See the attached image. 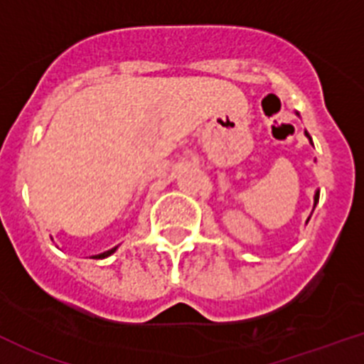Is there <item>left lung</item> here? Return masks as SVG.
Returning <instances> with one entry per match:
<instances>
[{
    "label": "left lung",
    "instance_id": "1",
    "mask_svg": "<svg viewBox=\"0 0 364 364\" xmlns=\"http://www.w3.org/2000/svg\"><path fill=\"white\" fill-rule=\"evenodd\" d=\"M304 134H306V137H309L310 143H312V137H310V134L306 132V130H304ZM317 201H319V190H317L316 196H314V208H316V203H317ZM309 219H310V218H309ZM306 223H309V221H306Z\"/></svg>",
    "mask_w": 364,
    "mask_h": 364
}]
</instances>
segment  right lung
Masks as SVG:
<instances>
[{
	"label": "right lung",
	"instance_id": "add662e5",
	"mask_svg": "<svg viewBox=\"0 0 364 364\" xmlns=\"http://www.w3.org/2000/svg\"><path fill=\"white\" fill-rule=\"evenodd\" d=\"M117 248V247H116ZM116 248H112V250H107V252H103V254H97V255H94V257H96V259H105V257H109L110 254H114V252H116Z\"/></svg>",
	"mask_w": 364,
	"mask_h": 364
}]
</instances>
